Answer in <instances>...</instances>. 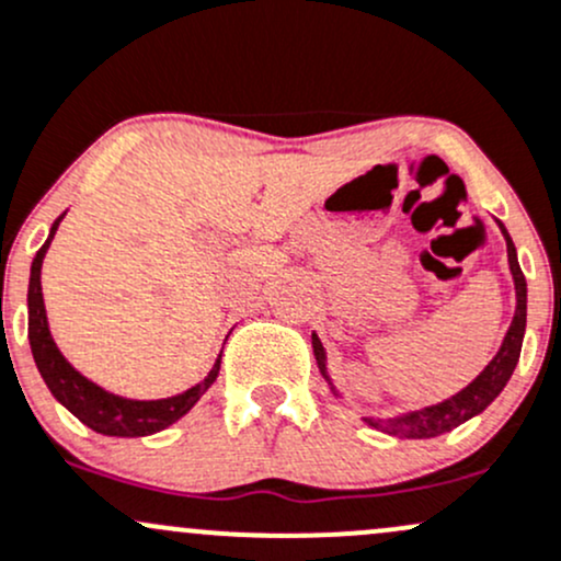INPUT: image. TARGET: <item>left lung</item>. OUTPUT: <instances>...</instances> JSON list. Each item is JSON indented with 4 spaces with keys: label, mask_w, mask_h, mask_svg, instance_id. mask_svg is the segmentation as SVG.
I'll list each match as a JSON object with an SVG mask.
<instances>
[{
    "label": "left lung",
    "mask_w": 561,
    "mask_h": 561,
    "mask_svg": "<svg viewBox=\"0 0 561 561\" xmlns=\"http://www.w3.org/2000/svg\"><path fill=\"white\" fill-rule=\"evenodd\" d=\"M500 231L505 236V244H508V263H511V274H514V285H516V314L514 322H511L508 333H505L503 346L494 355L492 363L481 370V376H476L462 392H457L454 398L444 400L438 405H427L422 411H411V414L403 416H392V420H374V416H365V422L370 427L381 430L387 435H398V438H435V435H444L449 430L459 427L462 422H468L470 416L481 414L500 392L503 387L508 385L511 374H514L518 355H522V341H524V328H527V282H524L522 268H518V257H516V247L511 241L508 231H505L503 222H497ZM311 346H314V357L317 365H320V374L325 376L330 389L335 392L333 381H330L328 368H325V350H322L320 339L311 335Z\"/></svg>",
    "instance_id": "1"
}]
</instances>
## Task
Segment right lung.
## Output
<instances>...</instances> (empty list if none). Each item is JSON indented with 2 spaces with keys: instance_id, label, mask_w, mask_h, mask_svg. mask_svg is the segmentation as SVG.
<instances>
[{
  "instance_id": "right-lung-1",
  "label": "right lung",
  "mask_w": 561,
  "mask_h": 561,
  "mask_svg": "<svg viewBox=\"0 0 561 561\" xmlns=\"http://www.w3.org/2000/svg\"><path fill=\"white\" fill-rule=\"evenodd\" d=\"M64 215L53 222L50 236L43 247H39L37 257L32 263V279H28V344H32L34 363H37L39 374H43L47 389L53 398L61 405H67L82 424L102 435H117V438H141V435H152L158 430L174 424L180 416H185L198 398L215 385L217 374H220V357H217L215 368L202 385L185 389L182 394L163 400H128L117 398V394L107 392V389L96 387L80 376L72 365L64 359L58 352L56 341H53L50 330H47V314L43 304V285H39V271H43V257L50 247L53 236H56L58 222Z\"/></svg>"
}]
</instances>
